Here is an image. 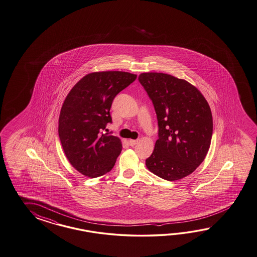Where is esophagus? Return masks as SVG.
<instances>
[{"mask_svg":"<svg viewBox=\"0 0 257 257\" xmlns=\"http://www.w3.org/2000/svg\"><path fill=\"white\" fill-rule=\"evenodd\" d=\"M128 142H129V145L133 147V146H135V145L138 144V139H137V140H134V139H130V140L128 141Z\"/></svg>","mask_w":257,"mask_h":257,"instance_id":"obj_1","label":"esophagus"}]
</instances>
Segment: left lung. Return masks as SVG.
Masks as SVG:
<instances>
[{"mask_svg": "<svg viewBox=\"0 0 257 257\" xmlns=\"http://www.w3.org/2000/svg\"><path fill=\"white\" fill-rule=\"evenodd\" d=\"M138 80L153 103L159 125V138L146 166L168 181L184 178L198 168L210 149V106L200 91L183 79L147 72Z\"/></svg>", "mask_w": 257, "mask_h": 257, "instance_id": "8db88e82", "label": "left lung"}]
</instances>
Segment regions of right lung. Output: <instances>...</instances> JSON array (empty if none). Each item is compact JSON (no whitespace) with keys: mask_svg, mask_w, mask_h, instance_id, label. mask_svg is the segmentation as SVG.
<instances>
[{"mask_svg":"<svg viewBox=\"0 0 257 257\" xmlns=\"http://www.w3.org/2000/svg\"><path fill=\"white\" fill-rule=\"evenodd\" d=\"M137 79L124 71H99L84 76L63 103L58 135L69 163L82 175L98 177L112 169L122 145L106 126L111 123L114 97Z\"/></svg>","mask_w":257,"mask_h":257,"instance_id":"1","label":"right lung"}]
</instances>
